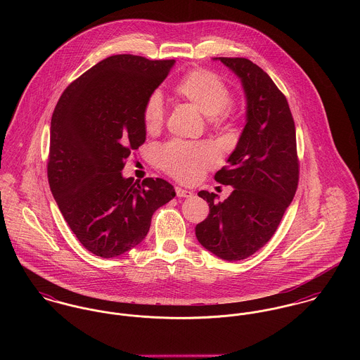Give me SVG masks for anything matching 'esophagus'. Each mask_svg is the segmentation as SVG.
<instances>
[{"label":"esophagus","mask_w":360,"mask_h":360,"mask_svg":"<svg viewBox=\"0 0 360 360\" xmlns=\"http://www.w3.org/2000/svg\"><path fill=\"white\" fill-rule=\"evenodd\" d=\"M176 194H177L179 198H190V197H193V191L184 190L181 187H176Z\"/></svg>","instance_id":"1"}]
</instances>
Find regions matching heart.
Listing matches in <instances>:
<instances>
[{
    "label": "heart",
    "instance_id": "obj_1",
    "mask_svg": "<svg viewBox=\"0 0 360 360\" xmlns=\"http://www.w3.org/2000/svg\"><path fill=\"white\" fill-rule=\"evenodd\" d=\"M177 98L194 105L212 122L227 115L231 93L221 76L209 69H193L173 89ZM165 120V106L159 94H151L143 108V123L148 133L158 131ZM160 166L173 177L191 183L214 165L216 154L206 144L173 141L159 153Z\"/></svg>",
    "mask_w": 360,
    "mask_h": 360
}]
</instances>
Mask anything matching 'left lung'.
I'll list each match as a JSON object with an SVG mask.
<instances>
[{"mask_svg":"<svg viewBox=\"0 0 360 360\" xmlns=\"http://www.w3.org/2000/svg\"><path fill=\"white\" fill-rule=\"evenodd\" d=\"M241 82L245 126L227 166L214 180L234 190L227 200L200 191L209 214L197 224L200 244L220 259L251 257L276 233L291 204L300 176L295 124L284 94L270 76L245 58H213Z\"/></svg>","mask_w":360,"mask_h":360,"instance_id":"obj_1","label":"left lung"}]
</instances>
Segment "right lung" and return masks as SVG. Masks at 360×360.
Returning a JSON list of instances; mask_svg holds the SVG:
<instances>
[{"mask_svg": "<svg viewBox=\"0 0 360 360\" xmlns=\"http://www.w3.org/2000/svg\"><path fill=\"white\" fill-rule=\"evenodd\" d=\"M174 59L112 55L60 96L51 119L49 181L52 195L82 245L119 257L148 234L155 210L176 193L163 179L123 177L124 159L146 141V101Z\"/></svg>", "mask_w": 360, "mask_h": 360, "instance_id": "add662e5", "label": "right lung"}]
</instances>
